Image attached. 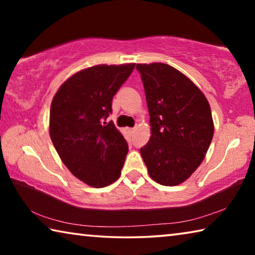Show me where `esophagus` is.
I'll list each match as a JSON object with an SVG mask.
<instances>
[{
	"mask_svg": "<svg viewBox=\"0 0 255 255\" xmlns=\"http://www.w3.org/2000/svg\"><path fill=\"white\" fill-rule=\"evenodd\" d=\"M127 131L128 132H132L133 131V128H127Z\"/></svg>",
	"mask_w": 255,
	"mask_h": 255,
	"instance_id": "34e87169",
	"label": "esophagus"
}]
</instances>
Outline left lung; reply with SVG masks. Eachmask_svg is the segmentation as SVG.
<instances>
[{
    "label": "left lung",
    "mask_w": 255,
    "mask_h": 255,
    "mask_svg": "<svg viewBox=\"0 0 255 255\" xmlns=\"http://www.w3.org/2000/svg\"><path fill=\"white\" fill-rule=\"evenodd\" d=\"M149 112L150 138L140 148L150 178L178 185L195 172L209 148L214 123L199 89L167 64H137Z\"/></svg>",
    "instance_id": "8db88e82"
}]
</instances>
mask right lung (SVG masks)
<instances>
[{
    "label": "right lung",
    "mask_w": 255,
    "mask_h": 255,
    "mask_svg": "<svg viewBox=\"0 0 255 255\" xmlns=\"http://www.w3.org/2000/svg\"><path fill=\"white\" fill-rule=\"evenodd\" d=\"M135 64L97 65L64 82L50 107L51 141L77 179L103 188L122 174L128 144L112 122V99Z\"/></svg>",
    "instance_id": "1"
}]
</instances>
